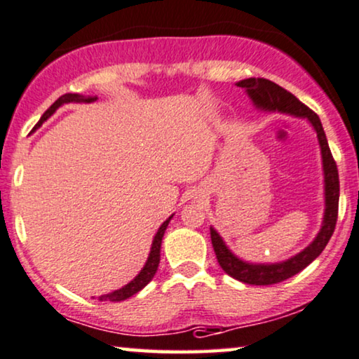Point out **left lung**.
Segmentation results:
<instances>
[{
	"instance_id": "8db88e82",
	"label": "left lung",
	"mask_w": 359,
	"mask_h": 359,
	"mask_svg": "<svg viewBox=\"0 0 359 359\" xmlns=\"http://www.w3.org/2000/svg\"><path fill=\"white\" fill-rule=\"evenodd\" d=\"M236 87L246 90L256 108L264 109V111H279L285 114H292L297 118H307L310 124L317 133L320 151H322V164H323V182H325V213L323 223L320 228L318 235L315 240L289 259L283 262H272V264H252L240 259L233 255L224 245L223 238L218 235L217 229L210 228V236H212V245L217 255L218 264L228 276L235 277L245 284L251 285H271L283 283L305 269L315 257L322 255L325 246L328 245L330 238L335 231V224L338 218V200H340V180H338L337 162L330 152L327 136H325L323 126L320 118L312 109L294 97L287 90L279 87V85L271 82L267 79H245L236 83Z\"/></svg>"
}]
</instances>
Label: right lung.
Instances as JSON below:
<instances>
[{"mask_svg": "<svg viewBox=\"0 0 359 359\" xmlns=\"http://www.w3.org/2000/svg\"><path fill=\"white\" fill-rule=\"evenodd\" d=\"M95 100H97V97H83V95H79V93H65V95H62V97L59 100H55L54 104H52V107L47 109L44 114H42L41 119H39V123L36 124V128H39L41 124L44 123L47 118H50L52 114L55 113V109L59 108V107H62V104H64V103H72V102H75V103H80V102L92 103V102H95ZM172 217H174V215H170V217L167 218L165 222L161 224V228L157 229L154 240H152L149 257H147L146 264L141 269L140 274H137L135 279L131 280V283H128L126 285H124V287L118 289V290H113V292L104 294V295H102V297H98L100 300H109V302H121V300H126V299H130L131 295L137 294L141 289H144L146 285L151 283L152 277H154L156 271H157V266H159V261H161L162 236H164L165 228H167V224H169V222L172 219Z\"/></svg>", "mask_w": 359, "mask_h": 359, "instance_id": "obj_1", "label": "right lung"}]
</instances>
